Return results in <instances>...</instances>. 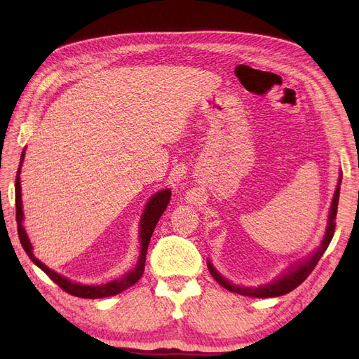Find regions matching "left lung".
Masks as SVG:
<instances>
[{"mask_svg": "<svg viewBox=\"0 0 359 359\" xmlns=\"http://www.w3.org/2000/svg\"><path fill=\"white\" fill-rule=\"evenodd\" d=\"M340 182L341 180H339V186H337V190L334 193V199H332V205H331V210H330V222H328V227H327V233H325V238L322 241V245L318 248V252L314 253L310 259H307L306 262H302L301 265H298L297 268L290 269L289 273L283 277H280L278 280H276L274 283L262 286V287H255V289H250V287H240V286H235L231 285L229 281L224 280L217 271L212 268V265L208 262V269L211 276L214 277V280L219 283L220 286H223L224 289L235 292V293H240V295L244 297H255V298H273V297H281L285 295V293L292 292L295 287H298L304 280H306L311 271L316 268L319 259L322 257V255L325 253V250L328 248L334 232H335V217H337V206H339V196H340Z\"/></svg>", "mask_w": 359, "mask_h": 359, "instance_id": "obj_1", "label": "left lung"}]
</instances>
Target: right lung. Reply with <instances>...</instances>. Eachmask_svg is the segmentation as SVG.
<instances>
[{
    "instance_id": "1",
    "label": "right lung",
    "mask_w": 359,
    "mask_h": 359,
    "mask_svg": "<svg viewBox=\"0 0 359 359\" xmlns=\"http://www.w3.org/2000/svg\"><path fill=\"white\" fill-rule=\"evenodd\" d=\"M24 156L25 151L20 156V165L24 161ZM20 165L19 169L16 172V182H15V201H16V222H18V235H19V241L22 244L25 253L28 255V257L34 262L43 273H45L53 283H57L64 292L70 293L73 297L78 298H88V299H97V298H106V297H114L118 295L119 292L126 290L127 287L133 286L135 283H137L139 278L142 277L144 269H145V257H147V250H148V244L151 240V235L154 232V227L157 224V222L160 220L161 214L166 211L169 201H170V190H161L157 194H154L153 198L149 199L145 212L142 215V222H140V232H139V238H140V245H142V250H140V257L139 262L136 265L135 269L127 273L121 280H115L111 281V283L103 285V286H83V285H78V283H72L67 278L61 277L60 274L53 273L52 269H49L46 265H43L39 259L34 257L31 252V244L28 236L22 227V220H24V212H22V194H20V182H19V172H20Z\"/></svg>"
}]
</instances>
